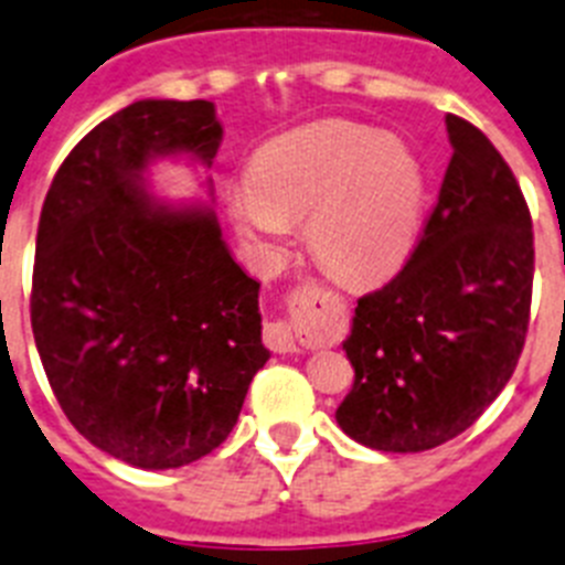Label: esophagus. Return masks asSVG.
I'll return each mask as SVG.
<instances>
[{"mask_svg":"<svg viewBox=\"0 0 565 565\" xmlns=\"http://www.w3.org/2000/svg\"><path fill=\"white\" fill-rule=\"evenodd\" d=\"M264 343L273 352H296V338L287 321H273L264 327Z\"/></svg>","mask_w":565,"mask_h":565,"instance_id":"esophagus-1","label":"esophagus"}]
</instances>
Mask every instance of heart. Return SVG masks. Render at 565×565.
<instances>
[{
    "instance_id": "obj_1",
    "label": "heart",
    "mask_w": 565,
    "mask_h": 565,
    "mask_svg": "<svg viewBox=\"0 0 565 565\" xmlns=\"http://www.w3.org/2000/svg\"><path fill=\"white\" fill-rule=\"evenodd\" d=\"M249 188L230 195L247 242L276 249L307 218L318 262L343 281L404 262L424 213V173L401 141L372 127L321 121L278 136L249 161Z\"/></svg>"
}]
</instances>
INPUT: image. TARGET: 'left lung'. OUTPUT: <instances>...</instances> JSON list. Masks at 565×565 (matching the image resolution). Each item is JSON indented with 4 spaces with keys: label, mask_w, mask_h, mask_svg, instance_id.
<instances>
[{
    "label": "left lung",
    "mask_w": 565,
    "mask_h": 565,
    "mask_svg": "<svg viewBox=\"0 0 565 565\" xmlns=\"http://www.w3.org/2000/svg\"><path fill=\"white\" fill-rule=\"evenodd\" d=\"M452 161L398 276L358 298L343 341L355 384L335 420L377 452L452 440L509 384L532 310L534 233L512 167L446 116Z\"/></svg>",
    "instance_id": "1"
}]
</instances>
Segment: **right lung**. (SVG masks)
Listing matches in <instances>:
<instances>
[{"label":"right lung","mask_w":565,"mask_h":565,"mask_svg":"<svg viewBox=\"0 0 565 565\" xmlns=\"http://www.w3.org/2000/svg\"><path fill=\"white\" fill-rule=\"evenodd\" d=\"M218 145L213 102H134L73 147L39 215L31 327L51 390L78 435L139 469L222 446L269 358L262 284L215 215L141 181L153 156L210 164Z\"/></svg>","instance_id":"add662e5"}]
</instances>
